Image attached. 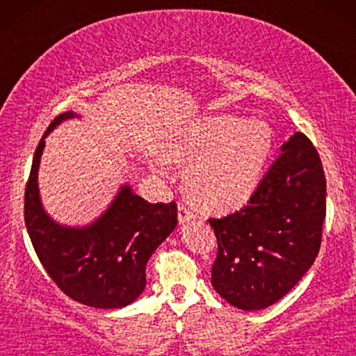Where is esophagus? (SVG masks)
<instances>
[{
    "mask_svg": "<svg viewBox=\"0 0 356 356\" xmlns=\"http://www.w3.org/2000/svg\"><path fill=\"white\" fill-rule=\"evenodd\" d=\"M196 216H194V212L189 209L188 206H184V204H179L178 206V222L179 223H186L189 220H194Z\"/></svg>",
    "mask_w": 356,
    "mask_h": 356,
    "instance_id": "esophagus-1",
    "label": "esophagus"
}]
</instances>
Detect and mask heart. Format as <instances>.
Wrapping results in <instances>:
<instances>
[{"label":"heart","instance_id":"1","mask_svg":"<svg viewBox=\"0 0 356 356\" xmlns=\"http://www.w3.org/2000/svg\"><path fill=\"white\" fill-rule=\"evenodd\" d=\"M274 145L270 126L232 115L189 123L165 149V159L188 163L184 184L193 202L228 212L250 201L259 186Z\"/></svg>","mask_w":356,"mask_h":356}]
</instances>
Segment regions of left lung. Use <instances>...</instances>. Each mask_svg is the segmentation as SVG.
I'll return each mask as SVG.
<instances>
[{"label":"left lung","instance_id":"obj_1","mask_svg":"<svg viewBox=\"0 0 356 356\" xmlns=\"http://www.w3.org/2000/svg\"><path fill=\"white\" fill-rule=\"evenodd\" d=\"M248 206L209 218L217 236L212 286L245 311L264 309L298 284L319 252L325 177L303 133L282 145Z\"/></svg>","mask_w":356,"mask_h":356}]
</instances>
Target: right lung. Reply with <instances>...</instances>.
<instances>
[{"mask_svg": "<svg viewBox=\"0 0 356 356\" xmlns=\"http://www.w3.org/2000/svg\"><path fill=\"white\" fill-rule=\"evenodd\" d=\"M77 116L74 111L58 115L38 143L26 184L24 218L42 266L70 298L92 308H123L144 291L147 261L178 223L177 204H150L124 184L90 225L53 220L42 206L38 167L47 136Z\"/></svg>", "mask_w": 356, "mask_h": 356, "instance_id": "1", "label": "right lung"}]
</instances>
